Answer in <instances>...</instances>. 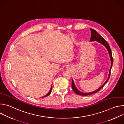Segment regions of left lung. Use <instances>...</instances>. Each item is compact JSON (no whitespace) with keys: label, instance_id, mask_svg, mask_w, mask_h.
<instances>
[{"label":"left lung","instance_id":"left-lung-1","mask_svg":"<svg viewBox=\"0 0 124 124\" xmlns=\"http://www.w3.org/2000/svg\"><path fill=\"white\" fill-rule=\"evenodd\" d=\"M90 30H91V38H90V41H97L98 42H99V43H101V44L103 45L106 47H107L108 52H109V54L110 55V59H111V67H110V71H109V75H108V79L107 80V81H106L104 84L101 86L100 87L99 89H98L97 90L94 91V92H90V93H82L80 91H79V90H78L77 88L75 86V85L74 84V81L72 79V89L73 90V91L75 92V93H76L78 95H81V96H87V95H91V94H94L95 93H97V92H98L101 88L106 84V83H107L108 82V81L109 79V78H110V74H111V68H112V65H113V57H112V52H111V49L110 48V46H109V45L108 44V43H107V42L101 36V35L98 34L96 30H95L94 29H93L92 28H90Z\"/></svg>","mask_w":124,"mask_h":124}]
</instances>
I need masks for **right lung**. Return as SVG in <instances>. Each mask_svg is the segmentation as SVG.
<instances>
[{
  "label": "right lung",
  "mask_w": 124,
  "mask_h": 124,
  "mask_svg": "<svg viewBox=\"0 0 124 124\" xmlns=\"http://www.w3.org/2000/svg\"><path fill=\"white\" fill-rule=\"evenodd\" d=\"M51 89H52V88L51 87V88H50V91H49V92L46 95V96H44V97H43L42 98H43V97H46V96H48V95H49L50 94V93H51Z\"/></svg>",
  "instance_id": "add662e5"
}]
</instances>
